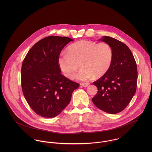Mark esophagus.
<instances>
[{"mask_svg":"<svg viewBox=\"0 0 152 152\" xmlns=\"http://www.w3.org/2000/svg\"><path fill=\"white\" fill-rule=\"evenodd\" d=\"M81 85L83 87H87L89 85V83H82L81 84Z\"/></svg>","mask_w":152,"mask_h":152,"instance_id":"esophagus-1","label":"esophagus"}]
</instances>
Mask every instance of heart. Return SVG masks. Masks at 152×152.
Instances as JSON below:
<instances>
[{
    "label": "heart",
    "instance_id": "b5f03b06",
    "mask_svg": "<svg viewBox=\"0 0 152 152\" xmlns=\"http://www.w3.org/2000/svg\"><path fill=\"white\" fill-rule=\"evenodd\" d=\"M112 59L113 50L108 43L81 40L71 44L68 51H62L60 53L58 64L65 77L72 79L80 63L83 68L76 78L85 81L107 73Z\"/></svg>",
    "mask_w": 152,
    "mask_h": 152
}]
</instances>
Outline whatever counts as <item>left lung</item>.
I'll return each mask as SVG.
<instances>
[{
    "instance_id": "1",
    "label": "left lung",
    "mask_w": 152,
    "mask_h": 152,
    "mask_svg": "<svg viewBox=\"0 0 152 152\" xmlns=\"http://www.w3.org/2000/svg\"><path fill=\"white\" fill-rule=\"evenodd\" d=\"M99 40L111 46L113 59L107 73L93 83L98 91L92 101L99 109L115 114L128 106L136 92L137 65L125 44L109 36H104Z\"/></svg>"
}]
</instances>
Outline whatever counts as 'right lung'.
I'll use <instances>...</instances> for the list:
<instances>
[{
	"mask_svg": "<svg viewBox=\"0 0 152 152\" xmlns=\"http://www.w3.org/2000/svg\"><path fill=\"white\" fill-rule=\"evenodd\" d=\"M74 40L50 36L35 44L22 64V91L28 104L37 114L54 118L69 104L79 84L61 74L58 64L60 53Z\"/></svg>",
	"mask_w": 152,
	"mask_h": 152,
	"instance_id": "right-lung-1",
	"label": "right lung"
}]
</instances>
